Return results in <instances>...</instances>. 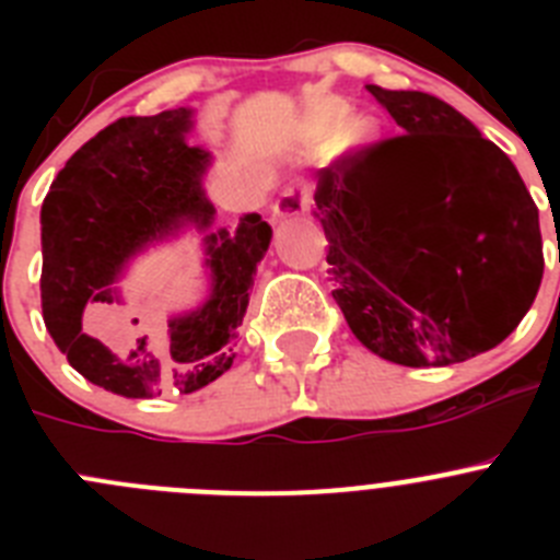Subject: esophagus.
<instances>
[{
	"instance_id": "1",
	"label": "esophagus",
	"mask_w": 560,
	"mask_h": 560,
	"mask_svg": "<svg viewBox=\"0 0 560 560\" xmlns=\"http://www.w3.org/2000/svg\"><path fill=\"white\" fill-rule=\"evenodd\" d=\"M311 205V190L305 185H291L280 192V199L271 207V219L283 221V219H296L303 215Z\"/></svg>"
}]
</instances>
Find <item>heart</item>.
<instances>
[{"label":"heart","mask_w":560,"mask_h":560,"mask_svg":"<svg viewBox=\"0 0 560 560\" xmlns=\"http://www.w3.org/2000/svg\"><path fill=\"white\" fill-rule=\"evenodd\" d=\"M319 131L323 133H339L345 131V142L350 148L368 145L375 137V122L370 117H353L350 120V108L345 103L334 101L319 112V120H316Z\"/></svg>","instance_id":"1"}]
</instances>
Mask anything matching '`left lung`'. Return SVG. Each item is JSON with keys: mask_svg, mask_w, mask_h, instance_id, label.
<instances>
[{"mask_svg": "<svg viewBox=\"0 0 560 560\" xmlns=\"http://www.w3.org/2000/svg\"><path fill=\"white\" fill-rule=\"evenodd\" d=\"M400 137L314 173L334 300L355 339L404 368H448L516 330L544 275L516 165L427 92L368 86Z\"/></svg>", "mask_w": 560, "mask_h": 560, "instance_id": "8db88e82", "label": "left lung"}]
</instances>
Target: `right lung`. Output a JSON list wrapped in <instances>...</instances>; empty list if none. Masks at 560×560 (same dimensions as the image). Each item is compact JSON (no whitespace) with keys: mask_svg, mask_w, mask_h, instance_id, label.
I'll return each mask as SVG.
<instances>
[{"mask_svg":"<svg viewBox=\"0 0 560 560\" xmlns=\"http://www.w3.org/2000/svg\"><path fill=\"white\" fill-rule=\"evenodd\" d=\"M196 108L120 117L72 153L42 205L44 325L86 381L122 398L196 393L235 359L271 226L257 212L215 226L205 176L212 153L190 145ZM185 231L202 235L208 294L196 310L148 320L119 280L137 256Z\"/></svg>","mask_w":560,"mask_h":560,"instance_id":"obj_1","label":"right lung"}]
</instances>
